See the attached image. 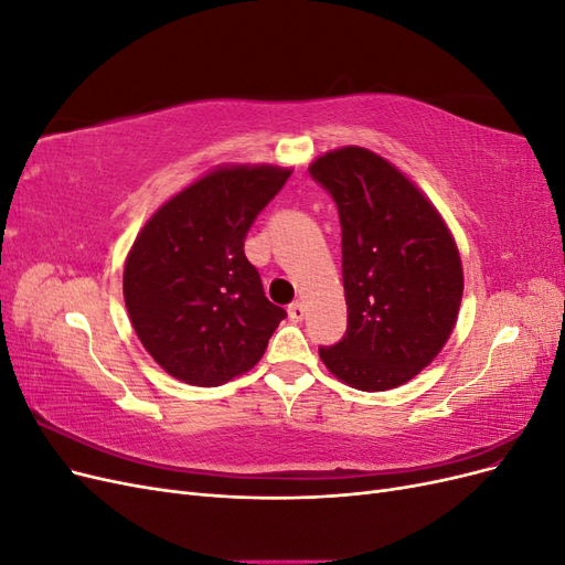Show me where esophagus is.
<instances>
[{"mask_svg":"<svg viewBox=\"0 0 565 565\" xmlns=\"http://www.w3.org/2000/svg\"><path fill=\"white\" fill-rule=\"evenodd\" d=\"M287 313H289V318H292L295 322H301V320H303V316H306L303 303H301V301L289 303V306H287Z\"/></svg>","mask_w":565,"mask_h":565,"instance_id":"34e87169","label":"esophagus"}]
</instances>
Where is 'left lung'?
Masks as SVG:
<instances>
[{"label": "left lung", "mask_w": 565, "mask_h": 565, "mask_svg": "<svg viewBox=\"0 0 565 565\" xmlns=\"http://www.w3.org/2000/svg\"><path fill=\"white\" fill-rule=\"evenodd\" d=\"M341 224L347 334L318 353L358 391L409 382L446 347L465 276L455 237L419 188L377 152L347 146L309 167Z\"/></svg>", "instance_id": "left-lung-1"}]
</instances>
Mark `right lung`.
Returning <instances> with one entry per match:
<instances>
[{"instance_id":"right-lung-1","label":"right lung","mask_w":565,"mask_h":565,"mask_svg":"<svg viewBox=\"0 0 565 565\" xmlns=\"http://www.w3.org/2000/svg\"><path fill=\"white\" fill-rule=\"evenodd\" d=\"M292 169L231 164L169 198L136 235L125 303L156 363L195 386H218L262 361L287 316L245 256L254 218Z\"/></svg>"}]
</instances>
